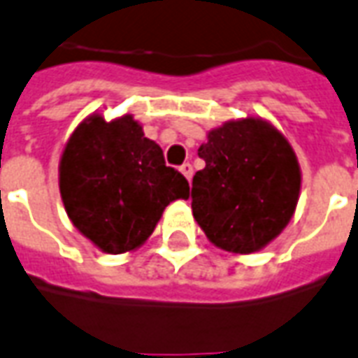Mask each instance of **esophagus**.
Returning a JSON list of instances; mask_svg holds the SVG:
<instances>
[{
  "label": "esophagus",
  "instance_id": "34e87169",
  "mask_svg": "<svg viewBox=\"0 0 358 358\" xmlns=\"http://www.w3.org/2000/svg\"><path fill=\"white\" fill-rule=\"evenodd\" d=\"M180 172H182V174H184V176H186L187 180H192V176H193V166L189 165V163H184V165L180 166Z\"/></svg>",
  "mask_w": 358,
  "mask_h": 358
}]
</instances>
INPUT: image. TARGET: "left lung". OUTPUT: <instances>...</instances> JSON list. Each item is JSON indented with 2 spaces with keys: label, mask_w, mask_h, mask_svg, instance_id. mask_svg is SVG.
<instances>
[{
  "label": "left lung",
  "mask_w": 358,
  "mask_h": 358,
  "mask_svg": "<svg viewBox=\"0 0 358 358\" xmlns=\"http://www.w3.org/2000/svg\"><path fill=\"white\" fill-rule=\"evenodd\" d=\"M195 172L192 208L206 237L224 250L250 254L290 222L300 197V165L287 138L262 119L229 121L208 132Z\"/></svg>",
  "instance_id": "1"
}]
</instances>
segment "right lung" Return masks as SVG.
Listing matches in <instances>:
<instances>
[{"label":"right lung","mask_w":358,"mask_h":358,"mask_svg":"<svg viewBox=\"0 0 358 358\" xmlns=\"http://www.w3.org/2000/svg\"><path fill=\"white\" fill-rule=\"evenodd\" d=\"M60 195L71 224L108 254L144 243L166 205L189 197V184L166 166L132 115H92L76 129L60 159Z\"/></svg>","instance_id":"obj_1"}]
</instances>
